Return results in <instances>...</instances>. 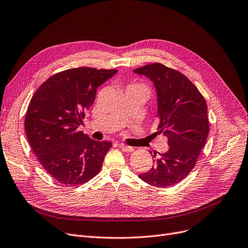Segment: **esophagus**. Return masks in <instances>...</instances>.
<instances>
[{"instance_id": "1", "label": "esophagus", "mask_w": 248, "mask_h": 248, "mask_svg": "<svg viewBox=\"0 0 248 248\" xmlns=\"http://www.w3.org/2000/svg\"><path fill=\"white\" fill-rule=\"evenodd\" d=\"M119 148H121L124 152H132V151H134V147H131V146H126L124 144H119Z\"/></svg>"}]
</instances>
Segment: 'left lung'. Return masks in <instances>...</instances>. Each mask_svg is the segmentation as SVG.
Wrapping results in <instances>:
<instances>
[{"label":"left lung","instance_id":"8db88e82","mask_svg":"<svg viewBox=\"0 0 248 248\" xmlns=\"http://www.w3.org/2000/svg\"><path fill=\"white\" fill-rule=\"evenodd\" d=\"M134 72L153 81L157 94V133L167 137L170 146L153 160L149 171L138 177L155 187L173 186L194 169L205 145L209 132L205 99L183 73L160 63L148 64Z\"/></svg>","mask_w":248,"mask_h":248}]
</instances>
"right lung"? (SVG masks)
<instances>
[{
    "label": "right lung",
    "mask_w": 248,
    "mask_h": 248,
    "mask_svg": "<svg viewBox=\"0 0 248 248\" xmlns=\"http://www.w3.org/2000/svg\"><path fill=\"white\" fill-rule=\"evenodd\" d=\"M116 69L71 68L56 73L35 91L25 115V133L43 168L65 186L93 179L112 143L95 141L78 127L94 103L97 88Z\"/></svg>",
    "instance_id": "obj_1"
}]
</instances>
